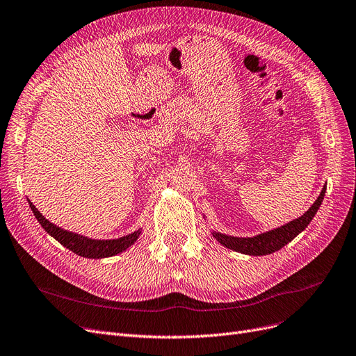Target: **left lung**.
<instances>
[{
  "label": "left lung",
  "instance_id": "left-lung-1",
  "mask_svg": "<svg viewBox=\"0 0 356 356\" xmlns=\"http://www.w3.org/2000/svg\"><path fill=\"white\" fill-rule=\"evenodd\" d=\"M325 189H327V186L324 185L318 195V198L315 200V202L308 208V211H305L300 217L286 222V225H283L280 227H275L273 230L251 236V238L230 236L226 233H221L218 230H213L211 233L220 245L232 249V251H234V252L252 255V257L270 255L275 251H279V249H282L289 242H292L299 233H302L308 227L311 220L315 217V214H317L318 208L324 200ZM204 218H205V216H204Z\"/></svg>",
  "mask_w": 356,
  "mask_h": 356
}]
</instances>
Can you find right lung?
Segmentation results:
<instances>
[{
	"label": "right lung",
	"mask_w": 356,
	"mask_h": 356,
	"mask_svg": "<svg viewBox=\"0 0 356 356\" xmlns=\"http://www.w3.org/2000/svg\"><path fill=\"white\" fill-rule=\"evenodd\" d=\"M28 202L33 216L39 221V225L42 226V229L49 236H52L56 241H58L64 248L70 249L72 252L83 258L102 259V258H108V257L122 254L126 251V249H129L131 245H134L142 234V229H138L134 233H129L117 239H92V238H88V236L61 229L60 226L51 222L41 213H39L36 207L29 200Z\"/></svg>",
	"instance_id": "obj_1"
}]
</instances>
